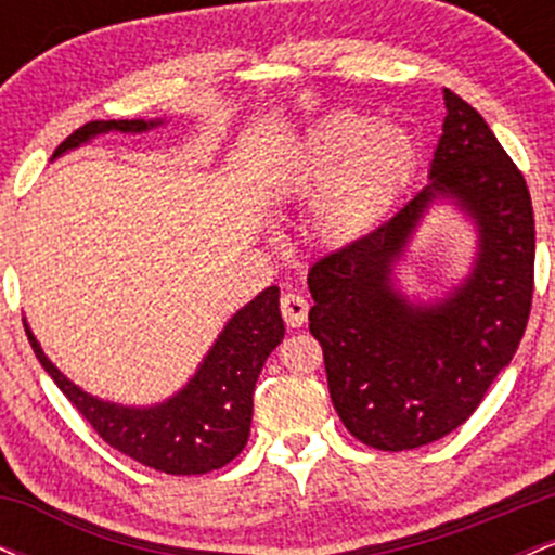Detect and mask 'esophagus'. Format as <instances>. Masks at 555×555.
Segmentation results:
<instances>
[{"mask_svg":"<svg viewBox=\"0 0 555 555\" xmlns=\"http://www.w3.org/2000/svg\"><path fill=\"white\" fill-rule=\"evenodd\" d=\"M308 310H310V305L302 295L286 292V295L282 297V315H284L286 326H292V328L302 326V323L308 321Z\"/></svg>","mask_w":555,"mask_h":555,"instance_id":"obj_1","label":"esophagus"}]
</instances>
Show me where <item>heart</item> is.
I'll use <instances>...</instances> for the list:
<instances>
[{
  "label": "heart",
  "instance_id": "heart-1",
  "mask_svg": "<svg viewBox=\"0 0 555 555\" xmlns=\"http://www.w3.org/2000/svg\"><path fill=\"white\" fill-rule=\"evenodd\" d=\"M420 162L417 140L399 125L336 114L302 143L297 156V190H323L315 227L331 245H352L380 227L404 193Z\"/></svg>",
  "mask_w": 555,
  "mask_h": 555
}]
</instances>
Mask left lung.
Here are the masks:
<instances>
[{
	"mask_svg": "<svg viewBox=\"0 0 555 555\" xmlns=\"http://www.w3.org/2000/svg\"><path fill=\"white\" fill-rule=\"evenodd\" d=\"M428 184L365 240L310 269V334L321 341L344 428L380 451L456 430L517 352L532 305L534 219L525 177L486 119L443 88ZM436 205L476 232L470 271L441 298H406L396 266Z\"/></svg>",
	"mask_w": 555,
	"mask_h": 555,
	"instance_id": "obj_1",
	"label": "left lung"
}]
</instances>
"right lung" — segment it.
Segmentation results:
<instances>
[{
	"label": "right lung",
	"mask_w": 555,
	"mask_h": 555,
	"mask_svg": "<svg viewBox=\"0 0 555 555\" xmlns=\"http://www.w3.org/2000/svg\"><path fill=\"white\" fill-rule=\"evenodd\" d=\"M164 122L167 119H95L75 130L54 151L52 162L99 135H140ZM25 334L43 371L112 449L158 473L206 475L224 467L245 449L256 380L269 354L284 339V321L279 286H266L229 318L188 384L169 399L145 406L117 404L82 391L47 358L28 321Z\"/></svg>",
	"instance_id": "right-lung-1"
}]
</instances>
